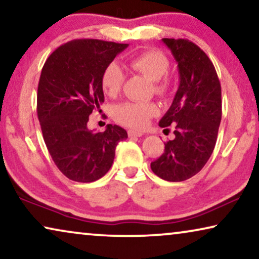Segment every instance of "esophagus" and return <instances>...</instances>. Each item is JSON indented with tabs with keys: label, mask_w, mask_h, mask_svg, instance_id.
Masks as SVG:
<instances>
[{
	"label": "esophagus",
	"mask_w": 259,
	"mask_h": 259,
	"mask_svg": "<svg viewBox=\"0 0 259 259\" xmlns=\"http://www.w3.org/2000/svg\"><path fill=\"white\" fill-rule=\"evenodd\" d=\"M128 135L129 137H141L143 136L144 133H142V131H137V130H129Z\"/></svg>",
	"instance_id": "esophagus-1"
}]
</instances>
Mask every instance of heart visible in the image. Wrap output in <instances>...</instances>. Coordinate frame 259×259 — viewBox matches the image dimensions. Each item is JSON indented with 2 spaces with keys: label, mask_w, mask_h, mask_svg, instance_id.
Masks as SVG:
<instances>
[{
  "label": "heart",
  "mask_w": 259,
  "mask_h": 259,
  "mask_svg": "<svg viewBox=\"0 0 259 259\" xmlns=\"http://www.w3.org/2000/svg\"><path fill=\"white\" fill-rule=\"evenodd\" d=\"M131 70L145 76L152 81L154 92L159 97L171 94V83L164 77L169 70V60L158 50H148L129 61ZM124 74L118 64L110 63L104 68L101 76V85L105 95L115 97L121 92ZM157 105L151 102H126L114 109V117L118 123L130 128L141 129L148 124L149 119L157 115Z\"/></svg>",
  "instance_id": "1"
}]
</instances>
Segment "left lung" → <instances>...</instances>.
<instances>
[{"mask_svg":"<svg viewBox=\"0 0 259 259\" xmlns=\"http://www.w3.org/2000/svg\"><path fill=\"white\" fill-rule=\"evenodd\" d=\"M162 41L178 64L180 87L159 121L161 128L174 126V138L150 166L162 180L182 182L199 172L212 154L222 119V89L212 62L198 46L184 38Z\"/></svg>","mask_w":259,"mask_h":259,"instance_id":"left-lung-1","label":"left lung"}]
</instances>
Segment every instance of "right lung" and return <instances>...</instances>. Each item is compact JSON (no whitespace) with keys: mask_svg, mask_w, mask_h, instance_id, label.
I'll use <instances>...</instances> for the list:
<instances>
[{"mask_svg":"<svg viewBox=\"0 0 259 259\" xmlns=\"http://www.w3.org/2000/svg\"><path fill=\"white\" fill-rule=\"evenodd\" d=\"M129 45L101 39H74L54 52L42 68L37 116L54 163L69 180L90 183L112 165L118 142L128 138L118 125L103 133L89 130V115L102 111L101 76Z\"/></svg>","mask_w":259,"mask_h":259,"instance_id":"obj_1","label":"right lung"}]
</instances>
